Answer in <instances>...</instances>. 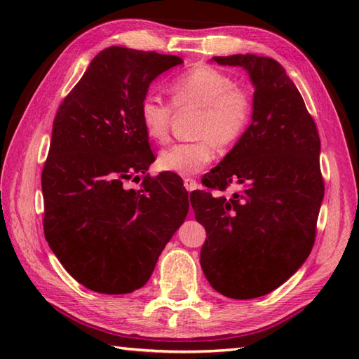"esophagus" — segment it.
<instances>
[{
  "instance_id": "esophagus-1",
  "label": "esophagus",
  "mask_w": 359,
  "mask_h": 359,
  "mask_svg": "<svg viewBox=\"0 0 359 359\" xmlns=\"http://www.w3.org/2000/svg\"><path fill=\"white\" fill-rule=\"evenodd\" d=\"M184 187L187 188V191L191 193V191H194V189H197V187L199 185H197V182L194 179L187 177V179H184Z\"/></svg>"
}]
</instances>
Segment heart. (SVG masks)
<instances>
[{
    "label": "heart",
    "mask_w": 359,
    "mask_h": 359,
    "mask_svg": "<svg viewBox=\"0 0 359 359\" xmlns=\"http://www.w3.org/2000/svg\"><path fill=\"white\" fill-rule=\"evenodd\" d=\"M175 108H197L199 117L191 143H175L158 154L162 171L191 175L211 163L217 147L238 142L250 123L251 98L247 90L236 86L226 72L211 66H196L170 83ZM139 117L144 133L154 142H165L172 118V108L158 97L147 94L139 103Z\"/></svg>",
    "instance_id": "obj_1"
}]
</instances>
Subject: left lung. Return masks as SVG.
Instances as JSON below:
<instances>
[{
    "instance_id": "left-lung-1",
    "label": "left lung",
    "mask_w": 359,
    "mask_h": 359,
    "mask_svg": "<svg viewBox=\"0 0 359 359\" xmlns=\"http://www.w3.org/2000/svg\"><path fill=\"white\" fill-rule=\"evenodd\" d=\"M245 69L255 86L251 125L191 193L207 231L201 265L211 287L231 299L273 292L306 262L324 197L321 140L299 90L276 60L212 57ZM238 184L231 198L210 193Z\"/></svg>"
}]
</instances>
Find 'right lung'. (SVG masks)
Instances as JSON below:
<instances>
[{
	"label": "right lung",
	"instance_id": "obj_1",
	"mask_svg": "<svg viewBox=\"0 0 359 359\" xmlns=\"http://www.w3.org/2000/svg\"><path fill=\"white\" fill-rule=\"evenodd\" d=\"M184 60L120 46L102 50L60 104L41 175L44 236L81 285L104 294L143 287L188 215L182 179L149 177L154 154L139 103ZM140 190L128 180H140Z\"/></svg>",
	"mask_w": 359,
	"mask_h": 359
}]
</instances>
